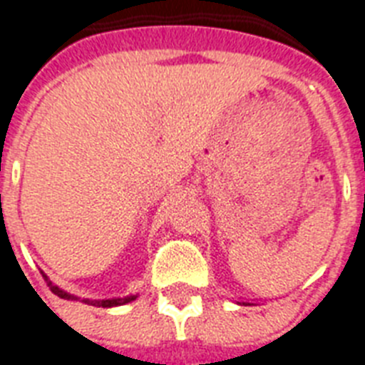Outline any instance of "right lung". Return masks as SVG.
<instances>
[{"label": "right lung", "mask_w": 365, "mask_h": 365, "mask_svg": "<svg viewBox=\"0 0 365 365\" xmlns=\"http://www.w3.org/2000/svg\"><path fill=\"white\" fill-rule=\"evenodd\" d=\"M45 280H47L48 288H51V292H53L54 295H58V297H62V299H76L73 295L66 294V292H62L60 288H56V286H53V282L48 280L47 277H45ZM136 299L134 295H130V297H117V299H102V301H85V303H91V305L94 307H117V305H125V303H128V301Z\"/></svg>", "instance_id": "obj_1"}]
</instances>
